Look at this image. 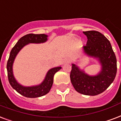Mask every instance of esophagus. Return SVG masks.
<instances>
[{
	"mask_svg": "<svg viewBox=\"0 0 121 121\" xmlns=\"http://www.w3.org/2000/svg\"><path fill=\"white\" fill-rule=\"evenodd\" d=\"M70 62V59H65L64 60V63H69Z\"/></svg>",
	"mask_w": 121,
	"mask_h": 121,
	"instance_id": "34e87169",
	"label": "esophagus"
}]
</instances>
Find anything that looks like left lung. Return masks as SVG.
<instances>
[{"label": "left lung", "mask_w": 121, "mask_h": 121, "mask_svg": "<svg viewBox=\"0 0 121 121\" xmlns=\"http://www.w3.org/2000/svg\"><path fill=\"white\" fill-rule=\"evenodd\" d=\"M87 42L83 47L87 55L98 58L102 69L97 76H89L75 64H72L70 79L74 89L88 96H96L104 92L115 79L117 59L111 44L103 34L96 30L83 32Z\"/></svg>", "instance_id": "left-lung-1"}]
</instances>
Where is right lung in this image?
Here are the masks:
<instances>
[{
  "label": "right lung",
  "mask_w": 121,
  "mask_h": 121,
  "mask_svg": "<svg viewBox=\"0 0 121 121\" xmlns=\"http://www.w3.org/2000/svg\"><path fill=\"white\" fill-rule=\"evenodd\" d=\"M48 36L44 34H29L20 39L14 45L10 52L9 57L8 59L7 63V71H8V80L10 85H11L14 90L18 92L21 95L27 97V98H38L41 97L48 93L50 90L52 88L53 82V77L55 73L59 71L61 67H57L51 69L47 73V76L45 77L44 81L40 85L34 87H23L20 85L16 80L14 79L13 74V64L15 59V57L18 53L19 51L25 45L28 43H44L47 40Z\"/></svg>",
  "instance_id": "right-lung-1"
}]
</instances>
